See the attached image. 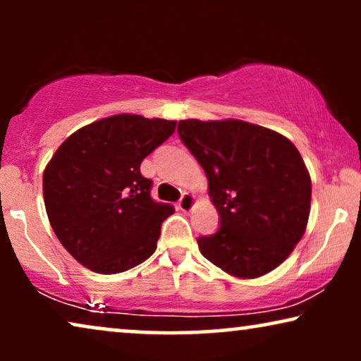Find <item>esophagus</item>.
Listing matches in <instances>:
<instances>
[{
    "label": "esophagus",
    "mask_w": 361,
    "mask_h": 361,
    "mask_svg": "<svg viewBox=\"0 0 361 361\" xmlns=\"http://www.w3.org/2000/svg\"><path fill=\"white\" fill-rule=\"evenodd\" d=\"M194 204H195V197L189 194V192H185V194L182 195L180 200H179V209L182 212H190L192 207H194Z\"/></svg>",
    "instance_id": "34e87169"
}]
</instances>
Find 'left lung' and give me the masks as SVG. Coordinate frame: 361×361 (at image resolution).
I'll use <instances>...</instances> for the list:
<instances>
[{
  "label": "left lung",
  "mask_w": 361,
  "mask_h": 361,
  "mask_svg": "<svg viewBox=\"0 0 361 361\" xmlns=\"http://www.w3.org/2000/svg\"><path fill=\"white\" fill-rule=\"evenodd\" d=\"M180 140L209 179L220 215L216 233L197 238L200 253L235 278H259L302 238L312 184L298 147L241 120H182Z\"/></svg>",
  "instance_id": "8db88e82"
}]
</instances>
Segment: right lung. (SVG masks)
Segmentation results:
<instances>
[{
    "mask_svg": "<svg viewBox=\"0 0 361 361\" xmlns=\"http://www.w3.org/2000/svg\"><path fill=\"white\" fill-rule=\"evenodd\" d=\"M176 121L115 115L80 128L59 146L42 176L54 233L85 268L116 274L156 251L171 204L151 199L140 166L176 131Z\"/></svg>",
    "mask_w": 361,
    "mask_h": 361,
    "instance_id": "add662e5",
    "label": "right lung"
}]
</instances>
